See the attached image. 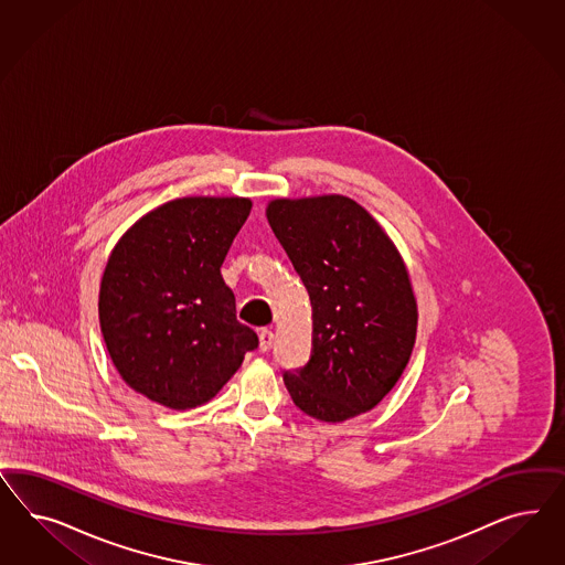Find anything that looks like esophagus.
Here are the masks:
<instances>
[{
	"instance_id": "esophagus-1",
	"label": "esophagus",
	"mask_w": 565,
	"mask_h": 565,
	"mask_svg": "<svg viewBox=\"0 0 565 565\" xmlns=\"http://www.w3.org/2000/svg\"><path fill=\"white\" fill-rule=\"evenodd\" d=\"M274 331L271 329H260L258 331V342H260V352H269L274 345Z\"/></svg>"
}]
</instances>
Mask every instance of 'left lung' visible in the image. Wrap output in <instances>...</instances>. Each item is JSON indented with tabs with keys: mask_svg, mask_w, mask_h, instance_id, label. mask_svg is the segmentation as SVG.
Segmentation results:
<instances>
[{
	"mask_svg": "<svg viewBox=\"0 0 565 565\" xmlns=\"http://www.w3.org/2000/svg\"><path fill=\"white\" fill-rule=\"evenodd\" d=\"M267 220L312 305L310 360L284 373L294 404L323 423L373 411L404 373L418 323L394 242L342 194L275 199Z\"/></svg>",
	"mask_w": 565,
	"mask_h": 565,
	"instance_id": "8db88e82",
	"label": "left lung"
}]
</instances>
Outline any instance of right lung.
Returning <instances> with one entry per match:
<instances>
[{"instance_id": "right-lung-1", "label": "right lung", "mask_w": 565, "mask_h": 565, "mask_svg": "<svg viewBox=\"0 0 565 565\" xmlns=\"http://www.w3.org/2000/svg\"><path fill=\"white\" fill-rule=\"evenodd\" d=\"M250 206L239 196L175 199L140 217L107 258L103 340L121 379L151 402L205 404L257 348L222 277Z\"/></svg>"}]
</instances>
